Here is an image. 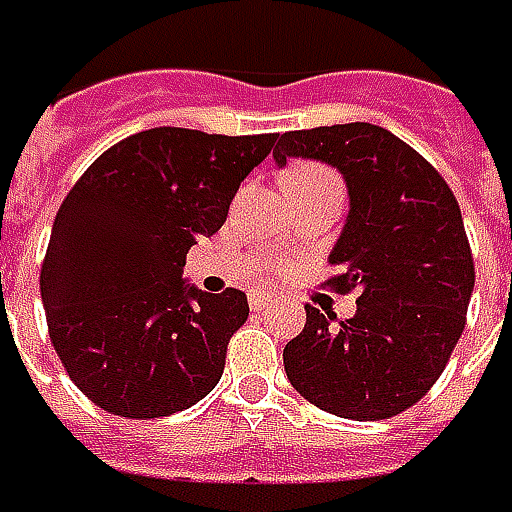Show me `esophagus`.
<instances>
[{
	"label": "esophagus",
	"instance_id": "1",
	"mask_svg": "<svg viewBox=\"0 0 512 512\" xmlns=\"http://www.w3.org/2000/svg\"><path fill=\"white\" fill-rule=\"evenodd\" d=\"M274 297L271 294H266V291H252L249 294V305L255 308V311H263V308H269V305H274Z\"/></svg>",
	"mask_w": 512,
	"mask_h": 512
}]
</instances>
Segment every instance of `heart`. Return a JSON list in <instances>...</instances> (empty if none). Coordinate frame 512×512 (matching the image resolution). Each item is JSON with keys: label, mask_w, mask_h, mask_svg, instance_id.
Returning a JSON list of instances; mask_svg holds the SVG:
<instances>
[{"label": "heart", "mask_w": 512, "mask_h": 512, "mask_svg": "<svg viewBox=\"0 0 512 512\" xmlns=\"http://www.w3.org/2000/svg\"><path fill=\"white\" fill-rule=\"evenodd\" d=\"M319 176H330L328 170L316 168V165H302V168H294L288 176H285V182L288 179H319Z\"/></svg>", "instance_id": "heart-1"}]
</instances>
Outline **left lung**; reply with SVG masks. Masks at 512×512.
I'll return each instance as SVG.
<instances>
[{
    "mask_svg": "<svg viewBox=\"0 0 512 512\" xmlns=\"http://www.w3.org/2000/svg\"><path fill=\"white\" fill-rule=\"evenodd\" d=\"M314 159L342 173L350 210L330 249V288H361L339 322L305 305V328L285 344L291 387L330 415L384 420L440 378L465 328L474 260L462 212L443 176L373 123L288 131L274 165Z\"/></svg>",
    "mask_w": 512,
    "mask_h": 512,
    "instance_id": "left-lung-1",
    "label": "left lung"
}]
</instances>
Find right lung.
<instances>
[{"label": "right lung", "instance_id": "right-lung-1", "mask_svg": "<svg viewBox=\"0 0 512 512\" xmlns=\"http://www.w3.org/2000/svg\"><path fill=\"white\" fill-rule=\"evenodd\" d=\"M274 142L162 125L117 142L69 190L41 266V302L61 364L100 409L168 417L221 381L249 302L238 288L207 294L184 280V257L224 227Z\"/></svg>", "mask_w": 512, "mask_h": 512}]
</instances>
